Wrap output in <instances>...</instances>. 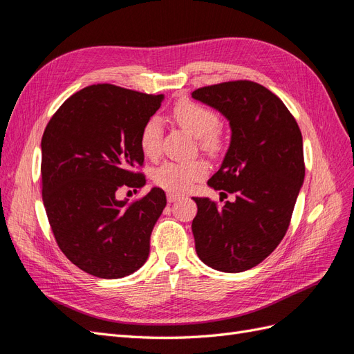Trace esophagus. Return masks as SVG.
I'll list each match as a JSON object with an SVG mask.
<instances>
[{"label": "esophagus", "mask_w": 354, "mask_h": 354, "mask_svg": "<svg viewBox=\"0 0 354 354\" xmlns=\"http://www.w3.org/2000/svg\"><path fill=\"white\" fill-rule=\"evenodd\" d=\"M167 199H168L169 203H173V202H177V201H180V199H183V196H181V195H176V194H168V195H167Z\"/></svg>", "instance_id": "esophagus-1"}]
</instances>
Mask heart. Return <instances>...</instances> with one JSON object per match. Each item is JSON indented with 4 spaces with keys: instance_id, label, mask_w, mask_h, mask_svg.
<instances>
[{
    "instance_id": "b5f03b06",
    "label": "heart",
    "mask_w": 354,
    "mask_h": 354,
    "mask_svg": "<svg viewBox=\"0 0 354 354\" xmlns=\"http://www.w3.org/2000/svg\"><path fill=\"white\" fill-rule=\"evenodd\" d=\"M174 120L186 131L198 137L202 151L217 153L223 146V133L220 130V116L208 106L194 102L180 100L173 109ZM164 127L159 116H151L145 122L140 133V146L146 156L155 158L160 151ZM208 164L203 159L178 162L167 160L153 171L155 185L171 194H185L196 181L208 174Z\"/></svg>"
}]
</instances>
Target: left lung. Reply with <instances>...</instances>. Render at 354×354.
<instances>
[{"mask_svg": "<svg viewBox=\"0 0 354 354\" xmlns=\"http://www.w3.org/2000/svg\"><path fill=\"white\" fill-rule=\"evenodd\" d=\"M192 97L230 122V147L208 185L234 195L223 207L194 198L195 248L212 269L239 273L269 257L289 227L306 173L301 131L283 102L254 81L208 85Z\"/></svg>", "mask_w": 354, "mask_h": 354, "instance_id": "obj_1", "label": "left lung"}]
</instances>
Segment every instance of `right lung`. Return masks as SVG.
<instances>
[{
    "label": "right lung",
    "instance_id": "obj_1",
    "mask_svg": "<svg viewBox=\"0 0 354 354\" xmlns=\"http://www.w3.org/2000/svg\"><path fill=\"white\" fill-rule=\"evenodd\" d=\"M112 84L88 85L65 100L41 140V186L62 252L85 273L118 279L146 263L151 233L167 205L153 187L133 202L118 190L146 183L140 133L162 103Z\"/></svg>",
    "mask_w": 354,
    "mask_h": 354
}]
</instances>
